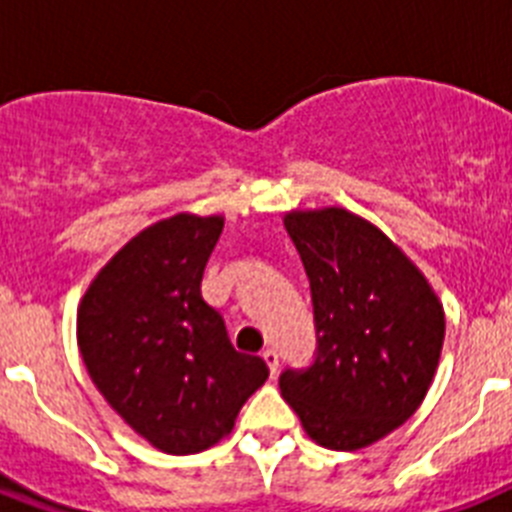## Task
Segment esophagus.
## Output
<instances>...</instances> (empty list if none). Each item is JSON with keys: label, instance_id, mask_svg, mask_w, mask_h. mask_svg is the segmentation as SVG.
I'll list each match as a JSON object with an SVG mask.
<instances>
[{"label": "esophagus", "instance_id": "34e87169", "mask_svg": "<svg viewBox=\"0 0 512 512\" xmlns=\"http://www.w3.org/2000/svg\"><path fill=\"white\" fill-rule=\"evenodd\" d=\"M261 356H264L266 366H269V372L277 374L279 372V354H277V351H274V348H266Z\"/></svg>", "mask_w": 512, "mask_h": 512}]
</instances>
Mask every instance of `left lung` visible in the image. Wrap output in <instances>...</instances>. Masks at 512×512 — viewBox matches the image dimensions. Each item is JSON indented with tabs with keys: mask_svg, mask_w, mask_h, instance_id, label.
Instances as JSON below:
<instances>
[{
	"mask_svg": "<svg viewBox=\"0 0 512 512\" xmlns=\"http://www.w3.org/2000/svg\"><path fill=\"white\" fill-rule=\"evenodd\" d=\"M284 228L312 292L318 348L279 390L307 436L333 451L372 446L420 408L441 359L443 305L418 266L343 207L295 210Z\"/></svg>",
	"mask_w": 512,
	"mask_h": 512,
	"instance_id": "8db88e82",
	"label": "left lung"
}]
</instances>
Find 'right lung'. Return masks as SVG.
Wrapping results in <instances>:
<instances>
[{"label":"right lung","mask_w":512,"mask_h":512,"mask_svg":"<svg viewBox=\"0 0 512 512\" xmlns=\"http://www.w3.org/2000/svg\"><path fill=\"white\" fill-rule=\"evenodd\" d=\"M223 223L179 212L140 230L94 277L76 315L97 390L164 454L215 446L269 377L261 356L235 351L223 315L202 297Z\"/></svg>","instance_id":"1"}]
</instances>
